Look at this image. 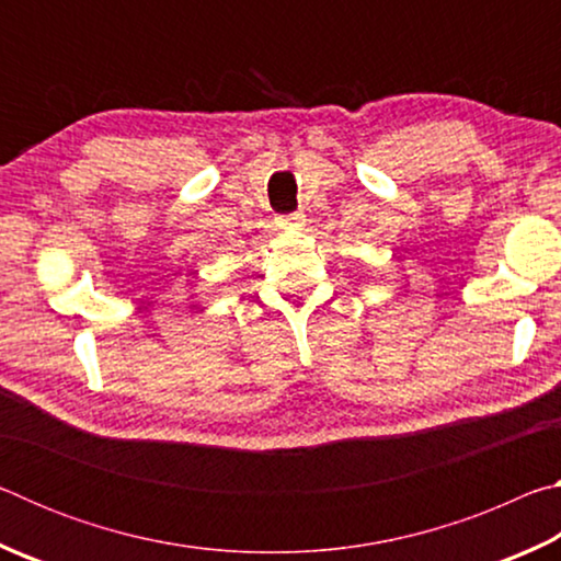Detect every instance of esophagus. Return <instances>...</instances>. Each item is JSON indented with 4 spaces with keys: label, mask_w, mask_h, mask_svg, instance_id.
Returning <instances> with one entry per match:
<instances>
[{
    "label": "esophagus",
    "mask_w": 561,
    "mask_h": 561,
    "mask_svg": "<svg viewBox=\"0 0 561 561\" xmlns=\"http://www.w3.org/2000/svg\"><path fill=\"white\" fill-rule=\"evenodd\" d=\"M282 227H301L304 225V215L301 213H291V215H282L279 217Z\"/></svg>",
    "instance_id": "1"
}]
</instances>
